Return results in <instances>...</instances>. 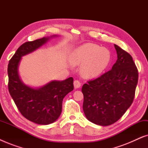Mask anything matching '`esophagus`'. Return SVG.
Segmentation results:
<instances>
[{
    "instance_id": "esophagus-1",
    "label": "esophagus",
    "mask_w": 148,
    "mask_h": 148,
    "mask_svg": "<svg viewBox=\"0 0 148 148\" xmlns=\"http://www.w3.org/2000/svg\"><path fill=\"white\" fill-rule=\"evenodd\" d=\"M73 84H74L75 88H76V89L80 88L81 85H82V84H81V82L79 80H75Z\"/></svg>"
}]
</instances>
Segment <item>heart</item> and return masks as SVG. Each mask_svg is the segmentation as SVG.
<instances>
[{"mask_svg": "<svg viewBox=\"0 0 148 148\" xmlns=\"http://www.w3.org/2000/svg\"><path fill=\"white\" fill-rule=\"evenodd\" d=\"M110 52L98 44L87 43L79 46L71 54L69 60L73 65L82 64V73L86 77L100 75L110 63Z\"/></svg>", "mask_w": 148, "mask_h": 148, "instance_id": "1", "label": "heart"}]
</instances>
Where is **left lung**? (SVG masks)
<instances>
[{
    "label": "left lung",
    "instance_id": "8db88e82",
    "mask_svg": "<svg viewBox=\"0 0 148 148\" xmlns=\"http://www.w3.org/2000/svg\"><path fill=\"white\" fill-rule=\"evenodd\" d=\"M114 47L117 60L112 69L88 81L82 89L86 118L101 126L112 125L123 116L133 103L138 82L132 56L116 44Z\"/></svg>",
    "mask_w": 148,
    "mask_h": 148
}]
</instances>
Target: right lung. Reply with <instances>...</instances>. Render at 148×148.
I'll return each instance as SVG.
<instances>
[{"instance_id":"1","label":"right lung","mask_w":148,"mask_h":148,"mask_svg":"<svg viewBox=\"0 0 148 148\" xmlns=\"http://www.w3.org/2000/svg\"><path fill=\"white\" fill-rule=\"evenodd\" d=\"M49 38L27 42L20 46L8 64V88L21 114L32 122L49 125L57 120L62 112V100L73 90V78L52 81L38 89L25 86L20 79L18 66L23 56L46 43Z\"/></svg>"}]
</instances>
